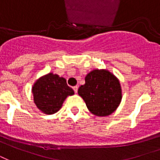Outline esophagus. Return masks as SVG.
<instances>
[{
  "label": "esophagus",
  "mask_w": 160,
  "mask_h": 160,
  "mask_svg": "<svg viewBox=\"0 0 160 160\" xmlns=\"http://www.w3.org/2000/svg\"><path fill=\"white\" fill-rule=\"evenodd\" d=\"M72 88H73V90H74V92H75V93H77V92H78V86H75V87H73Z\"/></svg>",
  "instance_id": "34e87169"
}]
</instances>
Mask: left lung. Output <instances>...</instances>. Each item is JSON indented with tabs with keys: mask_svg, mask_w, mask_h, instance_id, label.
<instances>
[{
	"mask_svg": "<svg viewBox=\"0 0 160 160\" xmlns=\"http://www.w3.org/2000/svg\"><path fill=\"white\" fill-rule=\"evenodd\" d=\"M90 112L97 116H107L118 108L122 98L121 83L113 73L95 69L85 77V84L78 91Z\"/></svg>",
	"mask_w": 160,
	"mask_h": 160,
	"instance_id": "left-lung-1",
	"label": "left lung"
}]
</instances>
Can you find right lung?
<instances>
[{"label":"right lung","instance_id":"right-lung-1","mask_svg":"<svg viewBox=\"0 0 160 160\" xmlns=\"http://www.w3.org/2000/svg\"><path fill=\"white\" fill-rule=\"evenodd\" d=\"M32 93L37 108L46 115H52L62 108L68 96L74 94V91L64 78L50 72L36 80Z\"/></svg>","mask_w":160,"mask_h":160}]
</instances>
